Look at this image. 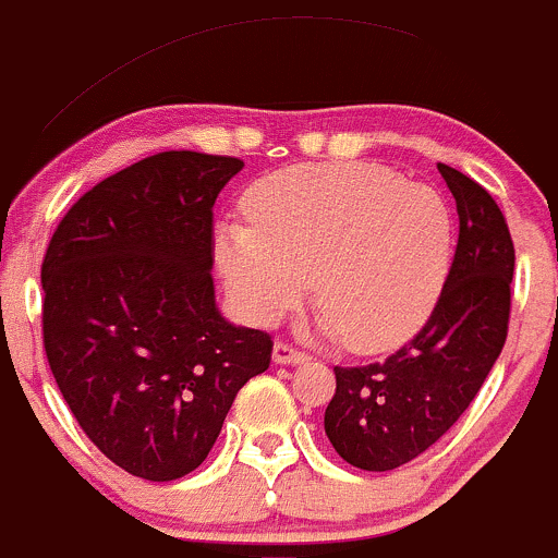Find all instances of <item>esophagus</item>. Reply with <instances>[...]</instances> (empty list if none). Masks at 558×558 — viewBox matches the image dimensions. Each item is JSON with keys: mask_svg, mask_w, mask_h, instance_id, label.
I'll return each instance as SVG.
<instances>
[{"mask_svg": "<svg viewBox=\"0 0 558 558\" xmlns=\"http://www.w3.org/2000/svg\"><path fill=\"white\" fill-rule=\"evenodd\" d=\"M271 360H274V363H277V365H301V363H306L308 354L298 352V349H292L290 343L277 341V343H274Z\"/></svg>", "mask_w": 558, "mask_h": 558, "instance_id": "esophagus-1", "label": "esophagus"}]
</instances>
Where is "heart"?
Returning <instances> with one entry per match:
<instances>
[{
  "mask_svg": "<svg viewBox=\"0 0 558 558\" xmlns=\"http://www.w3.org/2000/svg\"><path fill=\"white\" fill-rule=\"evenodd\" d=\"M250 222L217 231L215 257L241 312L274 322L314 279L319 327L352 352L416 336L451 268V206L378 163L290 166L255 182Z\"/></svg>",
  "mask_w": 558,
  "mask_h": 558,
  "instance_id": "1",
  "label": "heart"
}]
</instances>
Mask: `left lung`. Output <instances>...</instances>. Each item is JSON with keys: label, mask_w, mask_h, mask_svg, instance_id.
<instances>
[{"label": "left lung", "mask_w": 558, "mask_h": 558, "mask_svg": "<svg viewBox=\"0 0 558 558\" xmlns=\"http://www.w3.org/2000/svg\"><path fill=\"white\" fill-rule=\"evenodd\" d=\"M457 201L459 241L433 317L384 363L336 367L325 433L360 470H395L427 451L468 411L508 336L515 252L494 198L438 163Z\"/></svg>", "instance_id": "1"}]
</instances>
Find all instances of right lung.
I'll return each instance as SVG.
<instances>
[{"label": "right lung", "instance_id": "right-lung-1", "mask_svg": "<svg viewBox=\"0 0 558 558\" xmlns=\"http://www.w3.org/2000/svg\"><path fill=\"white\" fill-rule=\"evenodd\" d=\"M244 160L158 153L88 191L43 263L45 354L83 433L125 473L177 481L215 446L271 338L211 279V206Z\"/></svg>", "mask_w": 558, "mask_h": 558}]
</instances>
